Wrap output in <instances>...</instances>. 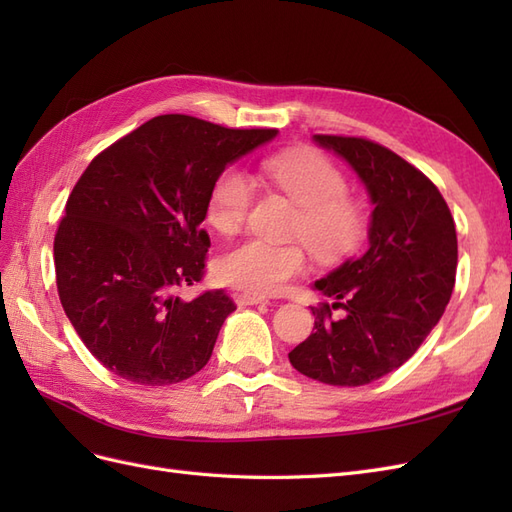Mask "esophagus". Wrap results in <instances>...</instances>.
Listing matches in <instances>:
<instances>
[{
	"label": "esophagus",
	"instance_id": "esophagus-1",
	"mask_svg": "<svg viewBox=\"0 0 512 512\" xmlns=\"http://www.w3.org/2000/svg\"><path fill=\"white\" fill-rule=\"evenodd\" d=\"M237 305H258V303H269L267 297H260V294H252V292H239L235 294Z\"/></svg>",
	"mask_w": 512,
	"mask_h": 512
}]
</instances>
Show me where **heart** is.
<instances>
[{
    "label": "heart",
    "mask_w": 512,
    "mask_h": 512,
    "mask_svg": "<svg viewBox=\"0 0 512 512\" xmlns=\"http://www.w3.org/2000/svg\"><path fill=\"white\" fill-rule=\"evenodd\" d=\"M267 179L301 207L294 237L324 260L354 252L369 226L363 198L348 194L344 170L316 149L275 153L262 162ZM256 185L239 166H228L215 179L207 200V222L222 235L237 232L254 203ZM307 256L303 245H273L247 239L220 258L218 273L230 286L252 294H275L303 275Z\"/></svg>",
    "instance_id": "b5f03b06"
}]
</instances>
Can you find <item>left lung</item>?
I'll use <instances>...</instances> for the list:
<instances>
[{
	"label": "left lung",
	"mask_w": 512,
	"mask_h": 512,
	"mask_svg": "<svg viewBox=\"0 0 512 512\" xmlns=\"http://www.w3.org/2000/svg\"><path fill=\"white\" fill-rule=\"evenodd\" d=\"M367 185L369 247L316 282L335 303L312 307V335L288 359L303 376L333 386L369 384L404 365L436 327L457 271L455 220L427 175L363 136L316 134ZM333 308H344L342 319Z\"/></svg>",
	"instance_id": "8db88e82"
}]
</instances>
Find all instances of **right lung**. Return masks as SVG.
Returning a JSON list of instances; mask_svg holds the SVG:
<instances>
[{"instance_id": "obj_1", "label": "right lung", "mask_w": 512, "mask_h": 512, "mask_svg": "<svg viewBox=\"0 0 512 512\" xmlns=\"http://www.w3.org/2000/svg\"><path fill=\"white\" fill-rule=\"evenodd\" d=\"M273 128H224L158 115L100 151L76 181L55 243L61 307L87 350L123 380L166 386L211 359L237 305L200 284L211 247L200 222L226 164L271 141Z\"/></svg>"}]
</instances>
